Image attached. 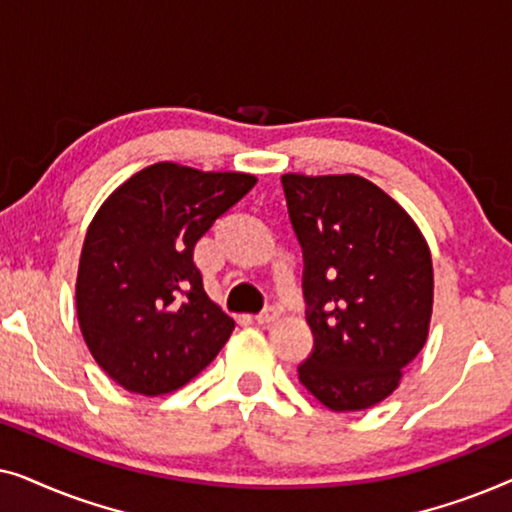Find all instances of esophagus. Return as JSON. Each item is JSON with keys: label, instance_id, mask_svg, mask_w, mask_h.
<instances>
[{"label": "esophagus", "instance_id": "obj_1", "mask_svg": "<svg viewBox=\"0 0 512 512\" xmlns=\"http://www.w3.org/2000/svg\"><path fill=\"white\" fill-rule=\"evenodd\" d=\"M277 319H279V310H277V307H268V310H263V312L256 317V321H258V324H261V326L275 324Z\"/></svg>", "mask_w": 512, "mask_h": 512}]
</instances>
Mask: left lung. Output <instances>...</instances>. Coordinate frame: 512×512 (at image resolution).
<instances>
[{
  "label": "left lung",
  "mask_w": 512,
  "mask_h": 512,
  "mask_svg": "<svg viewBox=\"0 0 512 512\" xmlns=\"http://www.w3.org/2000/svg\"><path fill=\"white\" fill-rule=\"evenodd\" d=\"M305 254L314 352L300 384L333 412L368 410L398 389L433 312L431 249L415 219L359 174H282Z\"/></svg>",
  "instance_id": "1"
}]
</instances>
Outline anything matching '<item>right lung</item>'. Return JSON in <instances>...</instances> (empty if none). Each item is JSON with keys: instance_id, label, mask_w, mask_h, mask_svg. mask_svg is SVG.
I'll use <instances>...</instances> for the list:
<instances>
[{"instance_id": "1", "label": "right lung", "mask_w": 512, "mask_h": 512, "mask_svg": "<svg viewBox=\"0 0 512 512\" xmlns=\"http://www.w3.org/2000/svg\"><path fill=\"white\" fill-rule=\"evenodd\" d=\"M254 184L247 172L163 160L97 209L79 258L76 317L97 366L123 389L170 394L228 342L235 321L207 296L193 249Z\"/></svg>"}]
</instances>
